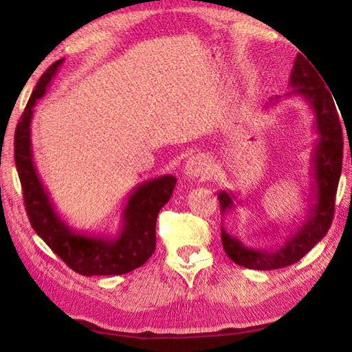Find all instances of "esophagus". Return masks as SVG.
I'll list each match as a JSON object with an SVG mask.
<instances>
[{
  "instance_id": "1",
  "label": "esophagus",
  "mask_w": 352,
  "mask_h": 352,
  "mask_svg": "<svg viewBox=\"0 0 352 352\" xmlns=\"http://www.w3.org/2000/svg\"><path fill=\"white\" fill-rule=\"evenodd\" d=\"M184 175L194 180H206L211 175V164L205 155H192L183 166Z\"/></svg>"
}]
</instances>
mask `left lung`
Wrapping results in <instances>:
<instances>
[{
	"label": "left lung",
	"instance_id": "1",
	"mask_svg": "<svg viewBox=\"0 0 352 352\" xmlns=\"http://www.w3.org/2000/svg\"><path fill=\"white\" fill-rule=\"evenodd\" d=\"M323 80L305 57L296 56L289 82L292 91L287 96H300L307 100L314 111L315 130L318 135L312 153V189L306 217L300 223L295 222L296 226L283 237V242L275 248H248L237 237L226 233L222 226L220 234L223 250L237 265L253 270H275L292 265L311 252L329 230L342 174L343 135L336 102ZM278 100L279 98L272 99L269 105H275ZM217 197L222 216L233 211L234 204H239L236 195L226 190H220Z\"/></svg>",
	"mask_w": 352,
	"mask_h": 352
}]
</instances>
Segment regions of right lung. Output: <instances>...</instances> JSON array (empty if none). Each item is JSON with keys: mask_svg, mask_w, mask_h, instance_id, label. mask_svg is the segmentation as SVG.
Listing matches in <instances>:
<instances>
[{"mask_svg": "<svg viewBox=\"0 0 352 352\" xmlns=\"http://www.w3.org/2000/svg\"><path fill=\"white\" fill-rule=\"evenodd\" d=\"M62 62L63 58L52 63L40 77L15 130V164L28 217L35 233L76 273L83 276L124 275L141 267L155 252L158 212L169 201L177 178L162 175L130 190L121 228L115 237L83 234L63 222L35 169L31 142L34 107L43 98Z\"/></svg>", "mask_w": 352, "mask_h": 352, "instance_id": "right-lung-1", "label": "right lung"}]
</instances>
